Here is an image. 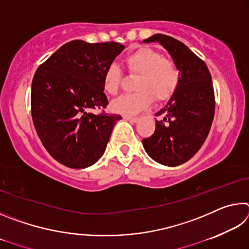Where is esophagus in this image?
<instances>
[{
    "instance_id": "obj_1",
    "label": "esophagus",
    "mask_w": 249,
    "mask_h": 249,
    "mask_svg": "<svg viewBox=\"0 0 249 249\" xmlns=\"http://www.w3.org/2000/svg\"><path fill=\"white\" fill-rule=\"evenodd\" d=\"M124 119L126 121H129L130 123H136V122L138 121V117H133V116H127V115H125Z\"/></svg>"
}]
</instances>
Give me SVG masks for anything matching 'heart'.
I'll use <instances>...</instances> for the list:
<instances>
[{"instance_id": "1", "label": "heart", "mask_w": 249, "mask_h": 249, "mask_svg": "<svg viewBox=\"0 0 249 249\" xmlns=\"http://www.w3.org/2000/svg\"><path fill=\"white\" fill-rule=\"evenodd\" d=\"M128 72L137 75L134 93L125 94L114 100L112 111L122 115H135L149 107L155 100L163 102L175 94L180 83V69L174 60L162 57L157 50L141 47L125 57ZM123 81L120 67L111 64L103 74V88L107 93L117 94Z\"/></svg>"}]
</instances>
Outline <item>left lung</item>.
<instances>
[{
  "instance_id": "obj_1",
  "label": "left lung",
  "mask_w": 249,
  "mask_h": 249,
  "mask_svg": "<svg viewBox=\"0 0 249 249\" xmlns=\"http://www.w3.org/2000/svg\"><path fill=\"white\" fill-rule=\"evenodd\" d=\"M158 41L179 67L181 78L175 94L156 116L155 133L142 140V146L155 161L179 166L201 148L212 125L215 98L205 62L174 37L156 34L144 43Z\"/></svg>"
}]
</instances>
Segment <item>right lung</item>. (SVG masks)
Here are the masks:
<instances>
[{"label":"right lung","mask_w":249,"mask_h":249,"mask_svg":"<svg viewBox=\"0 0 249 249\" xmlns=\"http://www.w3.org/2000/svg\"><path fill=\"white\" fill-rule=\"evenodd\" d=\"M125 47L114 41L72 40L36 70L32 82V117L48 153L69 168L93 165L107 148L121 115L90 112L108 104L103 74Z\"/></svg>","instance_id":"right-lung-1"}]
</instances>
